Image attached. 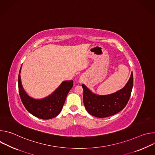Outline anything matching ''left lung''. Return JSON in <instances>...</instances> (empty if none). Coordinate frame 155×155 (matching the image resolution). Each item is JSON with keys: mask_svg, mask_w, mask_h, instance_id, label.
Here are the masks:
<instances>
[{"mask_svg": "<svg viewBox=\"0 0 155 155\" xmlns=\"http://www.w3.org/2000/svg\"><path fill=\"white\" fill-rule=\"evenodd\" d=\"M81 86L83 89V103L87 112L96 117L105 118L121 111L127 104L133 86V74L132 72L123 89L109 95L94 94L84 84Z\"/></svg>", "mask_w": 155, "mask_h": 155, "instance_id": "1", "label": "left lung"}]
</instances>
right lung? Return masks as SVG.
Returning <instances> with one entry per match:
<instances>
[{"label":"right lung","instance_id":"1","mask_svg":"<svg viewBox=\"0 0 155 155\" xmlns=\"http://www.w3.org/2000/svg\"><path fill=\"white\" fill-rule=\"evenodd\" d=\"M18 75V90L21 100L28 111L34 116L43 120L56 117L61 112L68 93L73 86V80L63 81L55 91L48 97L36 100L29 97L23 89Z\"/></svg>","mask_w":155,"mask_h":155}]
</instances>
